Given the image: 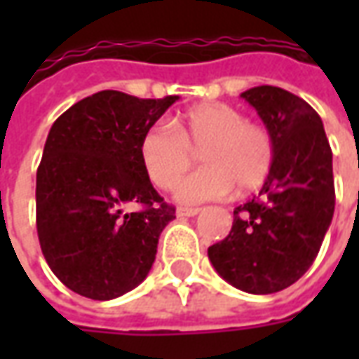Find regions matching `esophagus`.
<instances>
[{"mask_svg": "<svg viewBox=\"0 0 359 359\" xmlns=\"http://www.w3.org/2000/svg\"><path fill=\"white\" fill-rule=\"evenodd\" d=\"M200 208H177V215L179 217H194L200 213Z\"/></svg>", "mask_w": 359, "mask_h": 359, "instance_id": "esophagus-1", "label": "esophagus"}]
</instances>
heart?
<instances>
[{
  "instance_id": "obj_1",
  "label": "heart",
  "mask_w": 359,
  "mask_h": 359,
  "mask_svg": "<svg viewBox=\"0 0 359 359\" xmlns=\"http://www.w3.org/2000/svg\"><path fill=\"white\" fill-rule=\"evenodd\" d=\"M192 154H200L203 169L179 187L177 196L184 203L225 198L234 188L238 194L259 190L273 169L275 144L264 125L219 102L192 105L142 136V165L161 190L179 184L194 161Z\"/></svg>"
}]
</instances>
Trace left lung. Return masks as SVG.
Returning a JSON list of instances; mask_svg holds the SVG:
<instances>
[{"instance_id": "1", "label": "left lung", "mask_w": 359, "mask_h": 359, "mask_svg": "<svg viewBox=\"0 0 359 359\" xmlns=\"http://www.w3.org/2000/svg\"><path fill=\"white\" fill-rule=\"evenodd\" d=\"M241 97L273 136L275 161L259 196L234 210L231 233L208 248L229 285L273 294L309 269L334 213L332 151L316 109L277 86H256Z\"/></svg>"}]
</instances>
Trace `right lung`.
Returning <instances> with one entry per match:
<instances>
[{
	"instance_id": "1",
	"label": "right lung",
	"mask_w": 359,
	"mask_h": 359,
	"mask_svg": "<svg viewBox=\"0 0 359 359\" xmlns=\"http://www.w3.org/2000/svg\"><path fill=\"white\" fill-rule=\"evenodd\" d=\"M177 100L102 90L51 126L36 172V226L50 269L73 292L113 300L148 277L175 208L151 187L140 142ZM130 203L142 210L126 212Z\"/></svg>"
}]
</instances>
